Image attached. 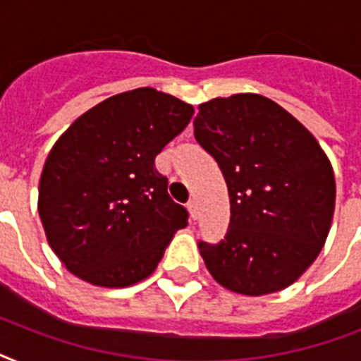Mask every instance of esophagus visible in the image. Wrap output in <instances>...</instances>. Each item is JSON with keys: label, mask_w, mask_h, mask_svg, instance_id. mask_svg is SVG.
<instances>
[{"label": "esophagus", "mask_w": 361, "mask_h": 361, "mask_svg": "<svg viewBox=\"0 0 361 361\" xmlns=\"http://www.w3.org/2000/svg\"><path fill=\"white\" fill-rule=\"evenodd\" d=\"M187 209H189V215H191V219L192 221L197 219V204H195V200H189V202H187Z\"/></svg>", "instance_id": "34e87169"}]
</instances>
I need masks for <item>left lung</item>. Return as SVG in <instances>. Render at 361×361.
<instances>
[{
    "label": "left lung",
    "mask_w": 361,
    "mask_h": 361,
    "mask_svg": "<svg viewBox=\"0 0 361 361\" xmlns=\"http://www.w3.org/2000/svg\"><path fill=\"white\" fill-rule=\"evenodd\" d=\"M198 109L195 138L217 161L231 197L225 238L198 241L206 268L238 294L283 290L314 262L330 232V161L314 136L271 99L240 93Z\"/></svg>",
    "instance_id": "1"
}]
</instances>
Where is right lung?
I'll return each mask as SVG.
<instances>
[{
    "instance_id": "obj_1",
    "label": "right lung",
    "mask_w": 361,
    "mask_h": 361,
    "mask_svg": "<svg viewBox=\"0 0 361 361\" xmlns=\"http://www.w3.org/2000/svg\"><path fill=\"white\" fill-rule=\"evenodd\" d=\"M192 114L180 99L138 87L99 103L59 136L42 169L39 215L71 274L99 286L153 274L189 219L155 157Z\"/></svg>"
}]
</instances>
